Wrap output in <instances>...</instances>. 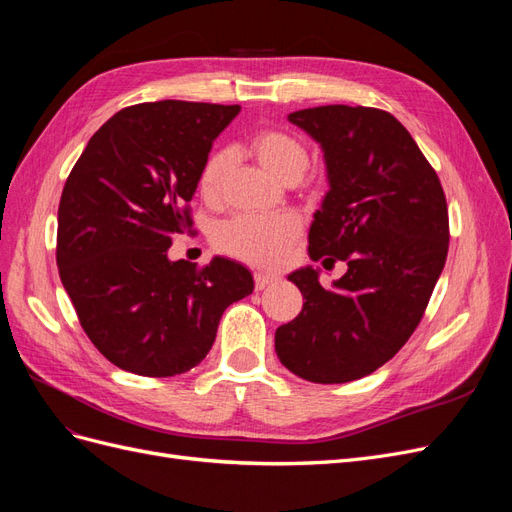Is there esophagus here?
<instances>
[{"instance_id":"esophagus-1","label":"esophagus","mask_w":512,"mask_h":512,"mask_svg":"<svg viewBox=\"0 0 512 512\" xmlns=\"http://www.w3.org/2000/svg\"><path fill=\"white\" fill-rule=\"evenodd\" d=\"M254 282H256V290H265L267 286H271V284L277 282V275L258 271V273H254Z\"/></svg>"}]
</instances>
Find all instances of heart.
Returning a JSON list of instances; mask_svg holds the SVG:
<instances>
[{"instance_id":"obj_1","label":"heart","mask_w":512,"mask_h":512,"mask_svg":"<svg viewBox=\"0 0 512 512\" xmlns=\"http://www.w3.org/2000/svg\"><path fill=\"white\" fill-rule=\"evenodd\" d=\"M250 153L260 168L286 183L303 177L309 153L301 138L284 130L265 128L252 134ZM232 153L228 149L213 151L200 170L198 188L205 198H218L230 173ZM301 232L299 220L290 213L280 215H243L220 226L218 247L258 267H275L286 258L290 245Z\"/></svg>"}]
</instances>
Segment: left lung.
Instances as JSON below:
<instances>
[{
  "label": "left lung",
  "instance_id": "obj_1",
  "mask_svg": "<svg viewBox=\"0 0 512 512\" xmlns=\"http://www.w3.org/2000/svg\"><path fill=\"white\" fill-rule=\"evenodd\" d=\"M288 121L314 138L327 166L307 254L324 269L346 260L348 271L331 288L312 265L288 275L305 303L275 331V352L303 380L352 382L393 359L421 322L448 254L446 198L391 113L331 104Z\"/></svg>",
  "mask_w": 512,
  "mask_h": 512
}]
</instances>
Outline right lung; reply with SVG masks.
<instances>
[{"label": "right lung", "mask_w": 512, "mask_h": 512, "mask_svg": "<svg viewBox=\"0 0 512 512\" xmlns=\"http://www.w3.org/2000/svg\"><path fill=\"white\" fill-rule=\"evenodd\" d=\"M241 106L162 100L128 106L89 138L57 211L61 284L87 337L123 371H190L224 309L254 290L250 269L213 256L170 260L215 138Z\"/></svg>", "instance_id": "obj_1"}]
</instances>
